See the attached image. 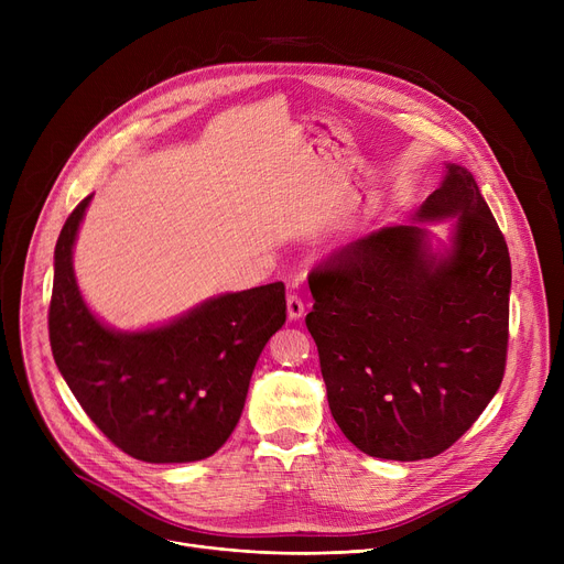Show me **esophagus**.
I'll use <instances>...</instances> for the list:
<instances>
[{
    "instance_id": "34e87169",
    "label": "esophagus",
    "mask_w": 564,
    "mask_h": 564,
    "mask_svg": "<svg viewBox=\"0 0 564 564\" xmlns=\"http://www.w3.org/2000/svg\"><path fill=\"white\" fill-rule=\"evenodd\" d=\"M304 311H306V306H304L300 294L290 292V294H288V317H290V319H300V317L304 315Z\"/></svg>"
}]
</instances>
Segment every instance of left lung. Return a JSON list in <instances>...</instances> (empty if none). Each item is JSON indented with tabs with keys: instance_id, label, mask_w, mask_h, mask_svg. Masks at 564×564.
Masks as SVG:
<instances>
[{
	"instance_id": "left-lung-1",
	"label": "left lung",
	"mask_w": 564,
	"mask_h": 564,
	"mask_svg": "<svg viewBox=\"0 0 564 564\" xmlns=\"http://www.w3.org/2000/svg\"><path fill=\"white\" fill-rule=\"evenodd\" d=\"M454 219L431 247L423 223ZM306 327L332 416L361 453L430 459L478 421L508 357L512 264L476 177L459 164L413 224L379 228L308 276Z\"/></svg>"
}]
</instances>
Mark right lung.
I'll return each instance as SVG.
<instances>
[{
	"instance_id": "right-lung-1",
	"label": "right lung",
	"mask_w": 564,
	"mask_h": 564,
	"mask_svg": "<svg viewBox=\"0 0 564 564\" xmlns=\"http://www.w3.org/2000/svg\"><path fill=\"white\" fill-rule=\"evenodd\" d=\"M91 198L75 207L54 249L47 324L56 368L86 416L130 457H210L242 416L260 351L285 324V285L226 292L162 327L116 332L86 306L73 270Z\"/></svg>"
}]
</instances>
